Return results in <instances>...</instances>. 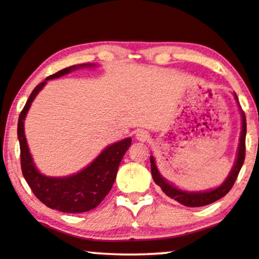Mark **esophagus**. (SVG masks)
<instances>
[{
    "label": "esophagus",
    "mask_w": 259,
    "mask_h": 259,
    "mask_svg": "<svg viewBox=\"0 0 259 259\" xmlns=\"http://www.w3.org/2000/svg\"><path fill=\"white\" fill-rule=\"evenodd\" d=\"M136 139L141 141V142H146V141L149 139V133L147 130L141 129L139 132H136Z\"/></svg>",
    "instance_id": "obj_1"
}]
</instances>
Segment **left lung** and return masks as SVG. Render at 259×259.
I'll return each mask as SVG.
<instances>
[{"label":"left lung","mask_w":259,"mask_h":259,"mask_svg":"<svg viewBox=\"0 0 259 259\" xmlns=\"http://www.w3.org/2000/svg\"><path fill=\"white\" fill-rule=\"evenodd\" d=\"M234 98L237 99V95L234 94ZM240 109V106H239ZM240 113H242V134H240V140H239V148H238V155L236 163H234L232 170L223 185H220L218 188L212 189V191L207 192H186L181 191L174 186H171L169 182H167L163 178L161 177L158 173L156 164H155V160L153 156H150V168H151V175L155 184L160 186L162 192L165 195L169 196V198L177 200L178 202H180L181 205L187 206V207H200V206H206L212 204V202L217 201V200L222 199L223 196H225L227 193L230 192V189L232 188V186L236 182V179L239 174L240 168L245 160V136H246V118L244 112L240 109Z\"/></svg>","instance_id":"8db88e82"}]
</instances>
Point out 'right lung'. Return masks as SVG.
<instances>
[{
	"label": "right lung",
	"instance_id": "1",
	"mask_svg": "<svg viewBox=\"0 0 259 259\" xmlns=\"http://www.w3.org/2000/svg\"><path fill=\"white\" fill-rule=\"evenodd\" d=\"M94 66L95 65L92 64H82L78 66L74 65L47 77L33 90L25 108L20 113L19 123H17L21 169L27 184L32 189L34 195L47 207L65 213L88 212L101 204L116 180L119 163L132 144V139L130 137L124 139L106 147L91 164H89L77 174L66 178H50L41 174L34 165L33 158L30 156L28 146H27L23 120L26 118L34 98L36 97L47 80L59 78L77 68Z\"/></svg>",
	"mask_w": 259,
	"mask_h": 259
}]
</instances>
